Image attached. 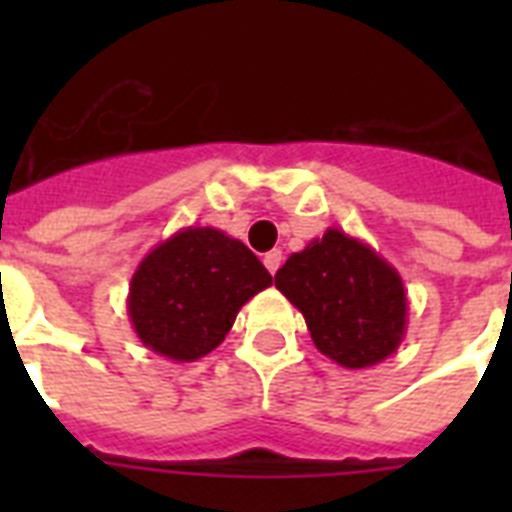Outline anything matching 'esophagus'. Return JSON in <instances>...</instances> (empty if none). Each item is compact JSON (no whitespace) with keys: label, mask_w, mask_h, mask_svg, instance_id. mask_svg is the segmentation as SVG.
<instances>
[{"label":"esophagus","mask_w":512,"mask_h":512,"mask_svg":"<svg viewBox=\"0 0 512 512\" xmlns=\"http://www.w3.org/2000/svg\"><path fill=\"white\" fill-rule=\"evenodd\" d=\"M281 260H284V257H281V249H271V252H265L263 263H265V268H268V273H271V276H276V271L281 268Z\"/></svg>","instance_id":"34e87169"}]
</instances>
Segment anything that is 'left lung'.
I'll list each match as a JSON object with an SVG mask.
<instances>
[{"instance_id":"obj_1","label":"left lung","mask_w":512,"mask_h":512,"mask_svg":"<svg viewBox=\"0 0 512 512\" xmlns=\"http://www.w3.org/2000/svg\"><path fill=\"white\" fill-rule=\"evenodd\" d=\"M276 289L305 316L313 345L345 369L380 364L406 335L409 303L398 271L340 228L289 255Z\"/></svg>"}]
</instances>
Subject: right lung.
Returning a JSON list of instances; mask_svg holds the SVG:
<instances>
[{
	"label": "right lung",
	"mask_w": 512,
	"mask_h": 512,
	"mask_svg": "<svg viewBox=\"0 0 512 512\" xmlns=\"http://www.w3.org/2000/svg\"><path fill=\"white\" fill-rule=\"evenodd\" d=\"M273 276L239 239L180 228L132 273L127 313L138 340L170 361H196L231 332L236 313Z\"/></svg>",
	"instance_id": "add662e5"
}]
</instances>
